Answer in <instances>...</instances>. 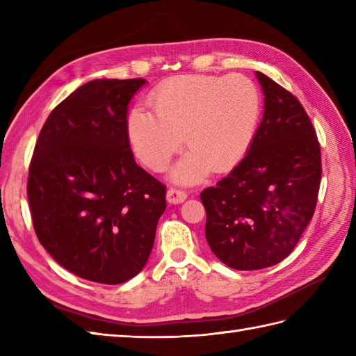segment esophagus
<instances>
[{
  "label": "esophagus",
  "instance_id": "esophagus-1",
  "mask_svg": "<svg viewBox=\"0 0 356 356\" xmlns=\"http://www.w3.org/2000/svg\"><path fill=\"white\" fill-rule=\"evenodd\" d=\"M188 197V194L185 191H180L176 190V188H170L168 191H166V200L170 203H174V205H179V203H184Z\"/></svg>",
  "mask_w": 356,
  "mask_h": 356
}]
</instances>
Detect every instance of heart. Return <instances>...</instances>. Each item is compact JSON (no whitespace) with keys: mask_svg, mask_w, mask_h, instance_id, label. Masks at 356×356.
<instances>
[{"mask_svg":"<svg viewBox=\"0 0 356 356\" xmlns=\"http://www.w3.org/2000/svg\"><path fill=\"white\" fill-rule=\"evenodd\" d=\"M152 113L140 107L127 119V134L140 162L156 172L185 143L190 151L171 171L177 184H197L209 170L223 172L248 153L259 125L261 101L245 76L179 74L149 93Z\"/></svg>","mask_w":356,"mask_h":356,"instance_id":"obj_1","label":"heart"}]
</instances>
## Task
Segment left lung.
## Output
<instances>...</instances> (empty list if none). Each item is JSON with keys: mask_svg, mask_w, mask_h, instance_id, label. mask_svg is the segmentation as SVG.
Wrapping results in <instances>:
<instances>
[{"mask_svg": "<svg viewBox=\"0 0 356 356\" xmlns=\"http://www.w3.org/2000/svg\"><path fill=\"white\" fill-rule=\"evenodd\" d=\"M263 119L246 156L202 191L205 237L226 266L255 270L284 260L311 222L321 180L320 143L303 105L255 72Z\"/></svg>", "mask_w": 356, "mask_h": 356, "instance_id": "obj_1", "label": "left lung"}]
</instances>
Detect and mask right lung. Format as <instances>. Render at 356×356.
<instances>
[{
    "instance_id": "add662e5",
    "label": "right lung",
    "mask_w": 356,
    "mask_h": 356,
    "mask_svg": "<svg viewBox=\"0 0 356 356\" xmlns=\"http://www.w3.org/2000/svg\"><path fill=\"white\" fill-rule=\"evenodd\" d=\"M145 79H95L50 113L35 145L27 195L53 260L90 282L120 284L145 266L165 185L136 163L128 104Z\"/></svg>"
}]
</instances>
